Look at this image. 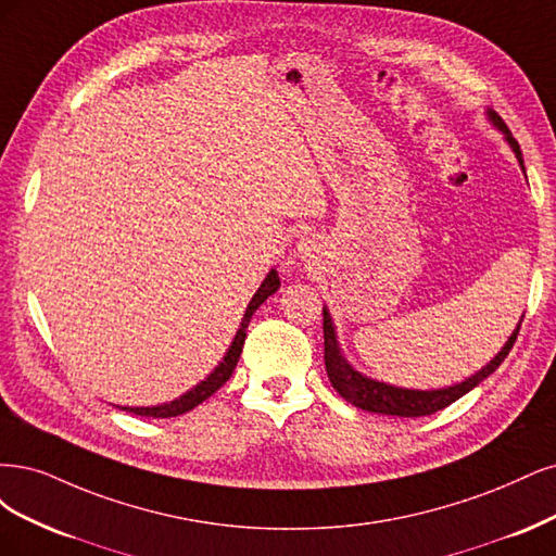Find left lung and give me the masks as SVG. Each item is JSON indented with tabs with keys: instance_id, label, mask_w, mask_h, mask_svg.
I'll use <instances>...</instances> for the list:
<instances>
[{
	"instance_id": "1",
	"label": "left lung",
	"mask_w": 556,
	"mask_h": 556,
	"mask_svg": "<svg viewBox=\"0 0 556 556\" xmlns=\"http://www.w3.org/2000/svg\"><path fill=\"white\" fill-rule=\"evenodd\" d=\"M492 122L496 127L506 134V140L510 142V148L519 161V166L525 168V159H522V150H519V142L513 138V134L508 131L506 122L501 119L496 113H490ZM522 326V320H519ZM517 330L510 334V339L506 342V346L501 349V353L494 357V361L482 367L478 374H473L471 379L462 381L457 386L451 388H441V390H406V388H395V386H386L379 381H371L367 376L357 374L351 369V365L344 361L342 353H339L337 346V334L332 328V320L328 309L324 307V339H326V371L328 379L332 383V388L342 395L346 402L355 404L357 408L363 410H371V414H383V416H402V418H420V416H429L437 414V410L451 406L453 402H457L462 395H467L469 390H473L480 381H485L488 376L506 361V355L510 353L515 339H517Z\"/></svg>"
}]
</instances>
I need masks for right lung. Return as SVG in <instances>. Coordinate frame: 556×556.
Wrapping results in <instances>:
<instances>
[{
    "label": "right lung",
    "mask_w": 556,
    "mask_h": 556,
    "mask_svg": "<svg viewBox=\"0 0 556 556\" xmlns=\"http://www.w3.org/2000/svg\"><path fill=\"white\" fill-rule=\"evenodd\" d=\"M279 289V275L277 270H270V275L265 277V281L261 283V289L256 291V295L252 298V302H249V307L244 312V318L240 324V330L236 334V339H232V344L228 349V353L224 355V361L219 363V367L214 369L205 381H201L199 386H195L193 390H189L187 395H182L180 400H175L170 404H161V406H136V408H129V406H122V410H129V414H136V416H146V418H175V416H182L187 414V410L195 408L201 402H205L210 395H214L230 376L232 371H236V365L240 361V353H242V346H244V337H247V326H249V318L254 316V312L261 307V304L270 298L275 291Z\"/></svg>",
    "instance_id": "right-lung-1"
}]
</instances>
